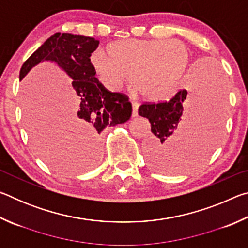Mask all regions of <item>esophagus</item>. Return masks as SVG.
<instances>
[{
  "label": "esophagus",
  "instance_id": "obj_1",
  "mask_svg": "<svg viewBox=\"0 0 248 248\" xmlns=\"http://www.w3.org/2000/svg\"><path fill=\"white\" fill-rule=\"evenodd\" d=\"M132 117L138 116V108H139V103L138 102H132Z\"/></svg>",
  "mask_w": 248,
  "mask_h": 248
}]
</instances>
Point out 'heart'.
<instances>
[{
  "label": "heart",
  "instance_id": "1",
  "mask_svg": "<svg viewBox=\"0 0 248 248\" xmlns=\"http://www.w3.org/2000/svg\"><path fill=\"white\" fill-rule=\"evenodd\" d=\"M189 49L171 39H128L111 44L108 53L96 50L91 63L100 79L112 90L132 75L133 87L145 98L161 99L189 63Z\"/></svg>",
  "mask_w": 248,
  "mask_h": 248
}]
</instances>
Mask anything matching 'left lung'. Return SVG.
<instances>
[{
	"label": "left lung",
	"mask_w": 248,
	"mask_h": 248,
	"mask_svg": "<svg viewBox=\"0 0 248 248\" xmlns=\"http://www.w3.org/2000/svg\"><path fill=\"white\" fill-rule=\"evenodd\" d=\"M194 91L191 115L182 124L187 90H178L164 102L139 107V115L149 119L153 133L144 150L154 170L173 174L189 170L213 149L225 116L224 81L217 71L203 70L197 75Z\"/></svg>",
	"instance_id": "1"
}]
</instances>
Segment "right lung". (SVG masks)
Wrapping results in <instances>:
<instances>
[{"instance_id": "right-lung-1", "label": "right lung", "mask_w": 248, "mask_h": 248, "mask_svg": "<svg viewBox=\"0 0 248 248\" xmlns=\"http://www.w3.org/2000/svg\"><path fill=\"white\" fill-rule=\"evenodd\" d=\"M99 41L93 37L57 32L45 41L23 64L19 79L40 62H54L73 79L79 105L66 124V144L75 146L83 169L96 165L100 157L99 136L107 127L124 124L131 117L128 96L106 90L95 77L91 56Z\"/></svg>"}]
</instances>
